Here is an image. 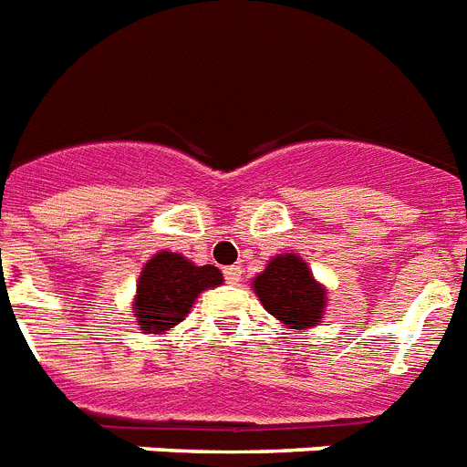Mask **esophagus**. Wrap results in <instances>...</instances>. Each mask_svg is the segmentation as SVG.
Masks as SVG:
<instances>
[{
	"label": "esophagus",
	"mask_w": 467,
	"mask_h": 467,
	"mask_svg": "<svg viewBox=\"0 0 467 467\" xmlns=\"http://www.w3.org/2000/svg\"><path fill=\"white\" fill-rule=\"evenodd\" d=\"M241 275H243V269L238 267V265H231V267L224 269V276H226V281H229L231 286H236L238 281H241Z\"/></svg>",
	"instance_id": "1"
}]
</instances>
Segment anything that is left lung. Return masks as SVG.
Wrapping results in <instances>:
<instances>
[{
	"mask_svg": "<svg viewBox=\"0 0 467 467\" xmlns=\"http://www.w3.org/2000/svg\"><path fill=\"white\" fill-rule=\"evenodd\" d=\"M253 291L286 329H310L325 315L327 288L294 253L272 257L267 269L253 279Z\"/></svg>",
	"mask_w": 467,
	"mask_h": 467,
	"instance_id": "1",
	"label": "left lung"
}]
</instances>
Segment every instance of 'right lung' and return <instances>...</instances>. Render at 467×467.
<instances>
[{"label":"right lung","mask_w":467,"mask_h":467,"mask_svg":"<svg viewBox=\"0 0 467 467\" xmlns=\"http://www.w3.org/2000/svg\"><path fill=\"white\" fill-rule=\"evenodd\" d=\"M222 272L212 265L198 267L179 253L161 250L142 267L136 291L138 325L145 334H161L191 312L202 291L219 286Z\"/></svg>","instance_id":"add662e5"}]
</instances>
